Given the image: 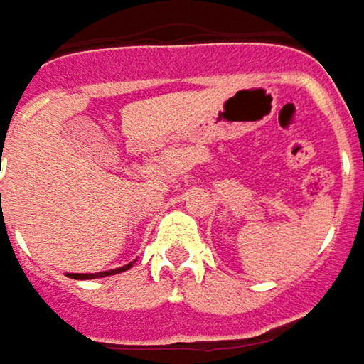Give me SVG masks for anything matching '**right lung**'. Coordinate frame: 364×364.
<instances>
[{"label": "right lung", "instance_id": "right-lung-1", "mask_svg": "<svg viewBox=\"0 0 364 364\" xmlns=\"http://www.w3.org/2000/svg\"><path fill=\"white\" fill-rule=\"evenodd\" d=\"M132 265H133V261L132 263H127V265H123V267H117V269H109V272H99V273H70L68 277H73V279H95V277H107V275H115V273L127 272Z\"/></svg>", "mask_w": 364, "mask_h": 364}]
</instances>
